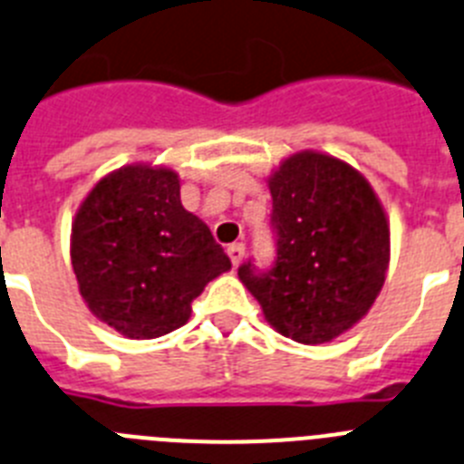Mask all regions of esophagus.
I'll return each instance as SVG.
<instances>
[{
    "label": "esophagus",
    "mask_w": 464,
    "mask_h": 464,
    "mask_svg": "<svg viewBox=\"0 0 464 464\" xmlns=\"http://www.w3.org/2000/svg\"><path fill=\"white\" fill-rule=\"evenodd\" d=\"M227 252H228V258H231V263H233V268H237V266L242 263V258H245V245H242V242H236V245H231Z\"/></svg>",
    "instance_id": "esophagus-1"
}]
</instances>
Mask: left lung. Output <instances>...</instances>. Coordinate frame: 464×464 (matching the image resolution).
Returning <instances> with one entry per match:
<instances>
[{"label": "left lung", "mask_w": 464, "mask_h": 464, "mask_svg": "<svg viewBox=\"0 0 464 464\" xmlns=\"http://www.w3.org/2000/svg\"><path fill=\"white\" fill-rule=\"evenodd\" d=\"M277 261L237 270L275 331L300 344L333 342L370 312L386 282L391 227L361 170L300 150L268 175Z\"/></svg>", "instance_id": "1"}]
</instances>
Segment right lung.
Returning <instances> with one entry per match:
<instances>
[{
    "instance_id": "right-lung-1",
    "label": "right lung",
    "mask_w": 464,
    "mask_h": 464,
    "mask_svg": "<svg viewBox=\"0 0 464 464\" xmlns=\"http://www.w3.org/2000/svg\"><path fill=\"white\" fill-rule=\"evenodd\" d=\"M71 268L90 312L129 340L180 328L191 300L231 270L203 219L185 210L170 166L103 175L71 224Z\"/></svg>"
}]
</instances>
